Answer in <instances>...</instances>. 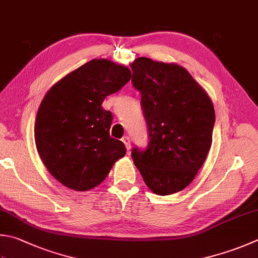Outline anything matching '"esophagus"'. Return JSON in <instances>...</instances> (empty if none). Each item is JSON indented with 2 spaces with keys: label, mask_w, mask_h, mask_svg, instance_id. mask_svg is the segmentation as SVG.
Masks as SVG:
<instances>
[{
  "label": "esophagus",
  "mask_w": 258,
  "mask_h": 258,
  "mask_svg": "<svg viewBox=\"0 0 258 258\" xmlns=\"http://www.w3.org/2000/svg\"><path fill=\"white\" fill-rule=\"evenodd\" d=\"M122 143L125 145V148H127L128 150H130V148H131L130 138H129V137H123V138H122Z\"/></svg>",
  "instance_id": "34e87169"
}]
</instances>
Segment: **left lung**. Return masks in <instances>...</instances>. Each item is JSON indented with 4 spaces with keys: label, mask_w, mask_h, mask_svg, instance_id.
Wrapping results in <instances>:
<instances>
[{
    "label": "left lung",
    "mask_w": 258,
    "mask_h": 258,
    "mask_svg": "<svg viewBox=\"0 0 258 258\" xmlns=\"http://www.w3.org/2000/svg\"><path fill=\"white\" fill-rule=\"evenodd\" d=\"M142 94L148 125L146 150L133 159L150 191L169 196L185 188L205 163L212 144L216 114L206 90L175 62L138 57L130 65Z\"/></svg>",
    "instance_id": "left-lung-1"
}]
</instances>
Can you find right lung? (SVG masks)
I'll return each mask as SVG.
<instances>
[{
    "label": "right lung",
    "mask_w": 258,
    "mask_h": 258,
    "mask_svg": "<svg viewBox=\"0 0 258 258\" xmlns=\"http://www.w3.org/2000/svg\"><path fill=\"white\" fill-rule=\"evenodd\" d=\"M130 79L127 66L92 59L43 96L35 123L37 150L48 172L64 186L80 192L94 188L125 155L124 144L110 137L112 113L102 102Z\"/></svg>",
    "instance_id": "obj_1"
}]
</instances>
